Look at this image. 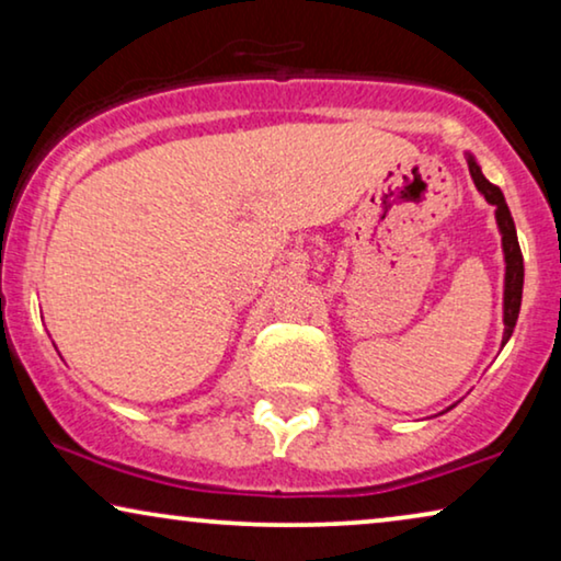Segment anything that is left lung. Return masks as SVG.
I'll use <instances>...</instances> for the list:
<instances>
[{
  "mask_svg": "<svg viewBox=\"0 0 561 561\" xmlns=\"http://www.w3.org/2000/svg\"><path fill=\"white\" fill-rule=\"evenodd\" d=\"M470 165V175L474 181V186L482 191V196L488 198L490 204L495 206V217H497V227L503 232V250H505V334L503 342H508V336L513 334V327H516L518 311H520V294H524V255H520V244L516 237V225H513V217L508 211V204H505L503 191L490 183L478 163L470 158L467 160Z\"/></svg>",
  "mask_w": 561,
  "mask_h": 561,
  "instance_id": "left-lung-1",
  "label": "left lung"
}]
</instances>
